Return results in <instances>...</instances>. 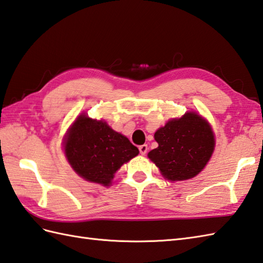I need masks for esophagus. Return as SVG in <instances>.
<instances>
[{
  "label": "esophagus",
  "mask_w": 263,
  "mask_h": 263,
  "mask_svg": "<svg viewBox=\"0 0 263 263\" xmlns=\"http://www.w3.org/2000/svg\"><path fill=\"white\" fill-rule=\"evenodd\" d=\"M139 148V153H141L142 155H145L147 153V145H141V146L138 147Z\"/></svg>",
  "instance_id": "1"
}]
</instances>
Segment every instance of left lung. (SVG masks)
<instances>
[{
  "instance_id": "left-lung-1",
  "label": "left lung",
  "mask_w": 263,
  "mask_h": 263,
  "mask_svg": "<svg viewBox=\"0 0 263 263\" xmlns=\"http://www.w3.org/2000/svg\"><path fill=\"white\" fill-rule=\"evenodd\" d=\"M159 144L148 159L168 181L196 177L206 166L215 148V136L209 122L195 111L168 120L154 134Z\"/></svg>"
}]
</instances>
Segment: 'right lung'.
<instances>
[{
  "label": "right lung",
  "mask_w": 263,
  "mask_h": 263,
  "mask_svg": "<svg viewBox=\"0 0 263 263\" xmlns=\"http://www.w3.org/2000/svg\"><path fill=\"white\" fill-rule=\"evenodd\" d=\"M64 153L73 170L90 182L109 185L120 166L139 151L106 121L80 115L64 138Z\"/></svg>",
  "instance_id": "obj_1"
}]
</instances>
